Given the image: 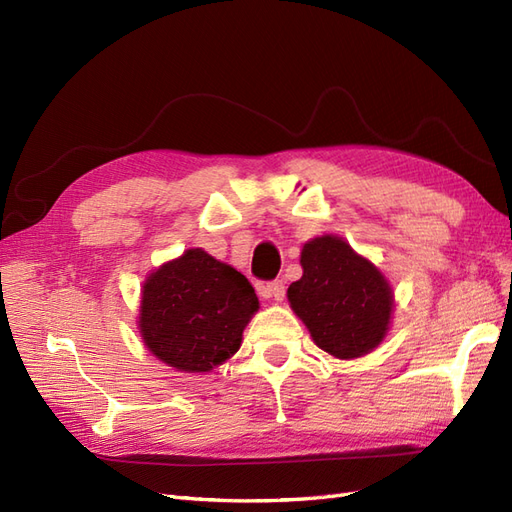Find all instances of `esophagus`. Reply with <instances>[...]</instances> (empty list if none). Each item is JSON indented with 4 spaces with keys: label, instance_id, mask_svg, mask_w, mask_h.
Segmentation results:
<instances>
[{
    "label": "esophagus",
    "instance_id": "34e87169",
    "mask_svg": "<svg viewBox=\"0 0 512 512\" xmlns=\"http://www.w3.org/2000/svg\"><path fill=\"white\" fill-rule=\"evenodd\" d=\"M258 292L262 294L265 299H275V301H282L284 294H286V286L282 280H273L267 284H260Z\"/></svg>",
    "mask_w": 512,
    "mask_h": 512
}]
</instances>
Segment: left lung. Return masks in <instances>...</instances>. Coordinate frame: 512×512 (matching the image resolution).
<instances>
[{
    "mask_svg": "<svg viewBox=\"0 0 512 512\" xmlns=\"http://www.w3.org/2000/svg\"><path fill=\"white\" fill-rule=\"evenodd\" d=\"M303 277L288 301L314 342L337 359L374 350L391 320L393 294L382 273L339 237H318L301 252Z\"/></svg>",
    "mask_w": 512,
    "mask_h": 512,
    "instance_id": "left-lung-1",
    "label": "left lung"
}]
</instances>
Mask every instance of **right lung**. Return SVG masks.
Listing matches in <instances>:
<instances>
[{"label":"right lung","instance_id":"obj_1","mask_svg":"<svg viewBox=\"0 0 512 512\" xmlns=\"http://www.w3.org/2000/svg\"><path fill=\"white\" fill-rule=\"evenodd\" d=\"M256 309L258 297L245 275L203 250H188L145 282L141 335L160 361L196 374L239 350Z\"/></svg>","mask_w":512,"mask_h":512}]
</instances>
